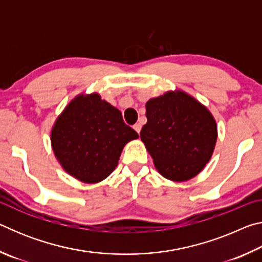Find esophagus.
I'll return each mask as SVG.
<instances>
[{"mask_svg": "<svg viewBox=\"0 0 262 262\" xmlns=\"http://www.w3.org/2000/svg\"><path fill=\"white\" fill-rule=\"evenodd\" d=\"M133 128H134L135 129V132L137 133V134H140V132H141V128H142V126H141V123H135L134 126H133Z\"/></svg>", "mask_w": 262, "mask_h": 262, "instance_id": "esophagus-1", "label": "esophagus"}]
</instances>
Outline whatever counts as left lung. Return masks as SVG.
Returning <instances> with one entry per match:
<instances>
[{
    "instance_id": "1",
    "label": "left lung",
    "mask_w": 262,
    "mask_h": 262,
    "mask_svg": "<svg viewBox=\"0 0 262 262\" xmlns=\"http://www.w3.org/2000/svg\"><path fill=\"white\" fill-rule=\"evenodd\" d=\"M145 110L148 122L140 136L159 173L177 183L200 173L217 140V125L209 110L181 90L149 99Z\"/></svg>"
}]
</instances>
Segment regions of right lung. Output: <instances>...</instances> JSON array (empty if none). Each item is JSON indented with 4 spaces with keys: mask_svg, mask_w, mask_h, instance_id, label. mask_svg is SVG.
Segmentation results:
<instances>
[{
    "mask_svg": "<svg viewBox=\"0 0 262 262\" xmlns=\"http://www.w3.org/2000/svg\"><path fill=\"white\" fill-rule=\"evenodd\" d=\"M139 134L118 108L98 94H81L57 117L51 132L53 151L63 170L85 184L112 173L122 149Z\"/></svg>",
    "mask_w": 262,
    "mask_h": 262,
    "instance_id": "add662e5",
    "label": "right lung"
}]
</instances>
